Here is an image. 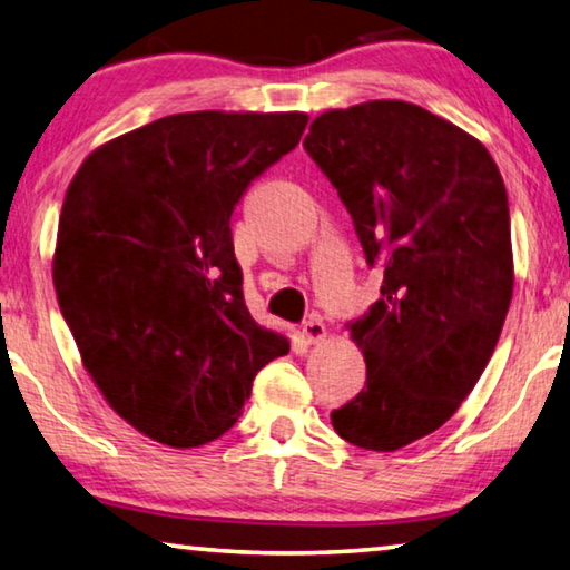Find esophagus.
<instances>
[{
	"mask_svg": "<svg viewBox=\"0 0 570 570\" xmlns=\"http://www.w3.org/2000/svg\"><path fill=\"white\" fill-rule=\"evenodd\" d=\"M302 334L306 337V342H320V340H324V334H327V327H324V322L320 320V314H312L309 320H304Z\"/></svg>",
	"mask_w": 570,
	"mask_h": 570,
	"instance_id": "esophagus-1",
	"label": "esophagus"
}]
</instances>
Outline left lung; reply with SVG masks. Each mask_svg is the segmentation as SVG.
<instances>
[{
  "mask_svg": "<svg viewBox=\"0 0 570 570\" xmlns=\"http://www.w3.org/2000/svg\"><path fill=\"white\" fill-rule=\"evenodd\" d=\"M365 250L381 299L347 330L367 377L332 411L342 439L399 451L472 393L512 299L510 207L480 141L426 108L367 101L327 111L304 139Z\"/></svg>",
  "mask_w": 570,
  "mask_h": 570,
  "instance_id": "1",
  "label": "left lung"
}]
</instances>
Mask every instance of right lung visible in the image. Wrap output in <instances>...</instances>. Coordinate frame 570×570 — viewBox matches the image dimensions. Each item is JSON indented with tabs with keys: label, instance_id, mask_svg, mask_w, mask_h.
Listing matches in <instances>:
<instances>
[{
	"label": "right lung",
	"instance_id": "1",
	"mask_svg": "<svg viewBox=\"0 0 570 570\" xmlns=\"http://www.w3.org/2000/svg\"><path fill=\"white\" fill-rule=\"evenodd\" d=\"M306 114L195 111L98 147L62 203L52 282L111 409L189 449L238 421L253 377L288 352L250 317L230 215L288 155Z\"/></svg>",
	"mask_w": 570,
	"mask_h": 570
}]
</instances>
